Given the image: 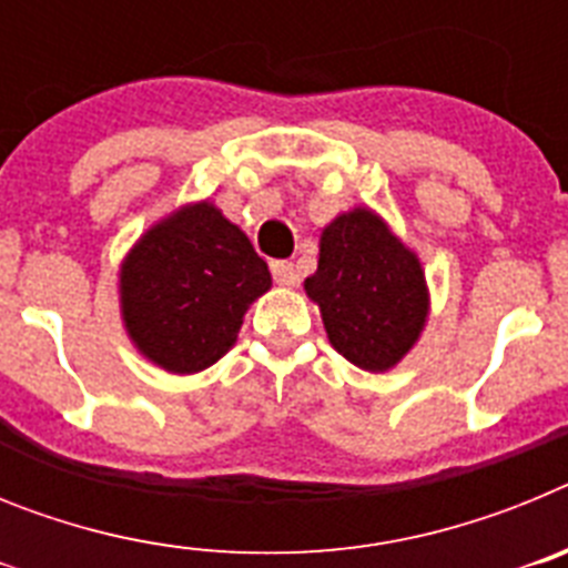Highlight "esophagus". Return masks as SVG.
<instances>
[{
    "mask_svg": "<svg viewBox=\"0 0 568 568\" xmlns=\"http://www.w3.org/2000/svg\"><path fill=\"white\" fill-rule=\"evenodd\" d=\"M270 270H273L275 284H281V287H295L298 284V273H295L293 261H273Z\"/></svg>",
    "mask_w": 568,
    "mask_h": 568,
    "instance_id": "1",
    "label": "esophagus"
}]
</instances>
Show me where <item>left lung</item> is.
Returning a JSON list of instances; mask_svg holds the SVG:
<instances>
[{"label": "left lung", "instance_id": "8db88e82", "mask_svg": "<svg viewBox=\"0 0 568 568\" xmlns=\"http://www.w3.org/2000/svg\"><path fill=\"white\" fill-rule=\"evenodd\" d=\"M329 344L366 373H386L420 338L429 290L418 255L369 207L324 227L318 270L304 281Z\"/></svg>", "mask_w": 568, "mask_h": 568}]
</instances>
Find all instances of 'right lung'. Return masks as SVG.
<instances>
[{"instance_id":"1","label":"right lung","mask_w":568,"mask_h":568,"mask_svg":"<svg viewBox=\"0 0 568 568\" xmlns=\"http://www.w3.org/2000/svg\"><path fill=\"white\" fill-rule=\"evenodd\" d=\"M273 284L267 261L210 202L148 230L119 270L122 321L135 349L168 373H202L239 338L244 313Z\"/></svg>"}]
</instances>
